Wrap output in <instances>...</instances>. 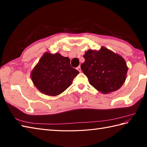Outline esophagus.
I'll return each instance as SVG.
<instances>
[{
	"label": "esophagus",
	"instance_id": "1",
	"mask_svg": "<svg viewBox=\"0 0 147 147\" xmlns=\"http://www.w3.org/2000/svg\"><path fill=\"white\" fill-rule=\"evenodd\" d=\"M77 69L80 72H81V71H82V69H81V67H80V65H79V66L78 67H77Z\"/></svg>",
	"mask_w": 147,
	"mask_h": 147
}]
</instances>
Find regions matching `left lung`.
Returning a JSON list of instances; mask_svg holds the SVG:
<instances>
[{
	"label": "left lung",
	"mask_w": 147,
	"mask_h": 147,
	"mask_svg": "<svg viewBox=\"0 0 147 147\" xmlns=\"http://www.w3.org/2000/svg\"><path fill=\"white\" fill-rule=\"evenodd\" d=\"M81 65L90 85L103 93L119 89L126 80L127 67L119 55L102 47L98 51L88 50Z\"/></svg>",
	"instance_id": "obj_1"
}]
</instances>
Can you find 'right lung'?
<instances>
[{"mask_svg": "<svg viewBox=\"0 0 147 147\" xmlns=\"http://www.w3.org/2000/svg\"><path fill=\"white\" fill-rule=\"evenodd\" d=\"M79 71L71 66L70 59L56 53H45L31 74L32 82L45 95L56 96L71 85Z\"/></svg>", "mask_w": 147, "mask_h": 147, "instance_id": "obj_1", "label": "right lung"}]
</instances>
